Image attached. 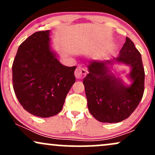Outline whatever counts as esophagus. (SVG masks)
<instances>
[{
	"label": "esophagus",
	"instance_id": "34e87169",
	"mask_svg": "<svg viewBox=\"0 0 155 155\" xmlns=\"http://www.w3.org/2000/svg\"><path fill=\"white\" fill-rule=\"evenodd\" d=\"M74 74H75V76L76 79H82V78L84 77L87 74V71L84 68L81 67H78L76 69L75 72H74Z\"/></svg>",
	"mask_w": 155,
	"mask_h": 155
}]
</instances>
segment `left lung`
<instances>
[{"instance_id":"1","label":"left lung","mask_w":155,"mask_h":155,"mask_svg":"<svg viewBox=\"0 0 155 155\" xmlns=\"http://www.w3.org/2000/svg\"><path fill=\"white\" fill-rule=\"evenodd\" d=\"M115 62L131 67L130 86L110 71ZM89 74L83 79L88 109L101 122L117 123L128 118L139 104L144 92L145 73L141 55L134 43L126 37L120 55L111 60H90Z\"/></svg>"}]
</instances>
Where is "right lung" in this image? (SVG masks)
<instances>
[{
    "mask_svg": "<svg viewBox=\"0 0 155 155\" xmlns=\"http://www.w3.org/2000/svg\"><path fill=\"white\" fill-rule=\"evenodd\" d=\"M50 31L35 32L20 44L12 65L15 95L25 110L39 117L61 111L75 82L76 66L62 65L50 46Z\"/></svg>",
    "mask_w": 155,
    "mask_h": 155,
    "instance_id": "1",
    "label": "right lung"
}]
</instances>
